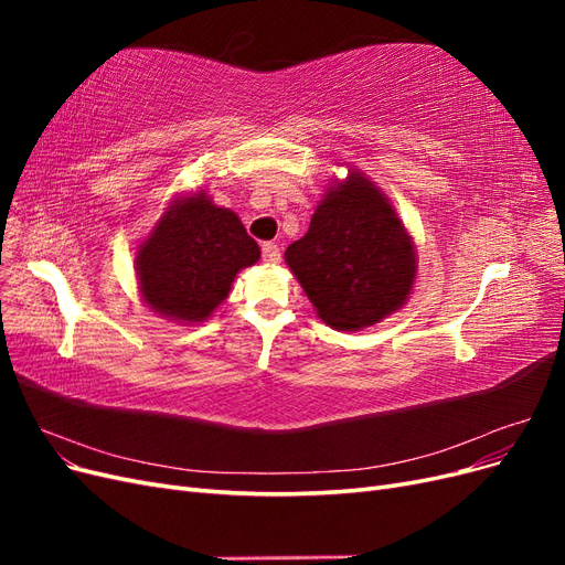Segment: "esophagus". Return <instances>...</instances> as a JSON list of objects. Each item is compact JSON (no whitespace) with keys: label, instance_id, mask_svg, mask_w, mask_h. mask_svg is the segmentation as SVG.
Here are the masks:
<instances>
[{"label":"esophagus","instance_id":"esophagus-1","mask_svg":"<svg viewBox=\"0 0 565 565\" xmlns=\"http://www.w3.org/2000/svg\"><path fill=\"white\" fill-rule=\"evenodd\" d=\"M262 256L266 264H278L280 262V247L276 243H264L262 245Z\"/></svg>","mask_w":565,"mask_h":565}]
</instances>
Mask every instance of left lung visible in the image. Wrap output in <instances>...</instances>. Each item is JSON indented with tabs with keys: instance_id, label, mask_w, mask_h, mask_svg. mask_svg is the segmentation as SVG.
<instances>
[{
	"instance_id": "8db88e82",
	"label": "left lung",
	"mask_w": 565,
	"mask_h": 565,
	"mask_svg": "<svg viewBox=\"0 0 565 565\" xmlns=\"http://www.w3.org/2000/svg\"><path fill=\"white\" fill-rule=\"evenodd\" d=\"M285 259L318 316L361 330L403 306L415 278V247L382 193L363 174L330 188L311 228Z\"/></svg>"
}]
</instances>
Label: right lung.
Instances as JSON below:
<instances>
[{"instance_id":"1","label":"right lung","mask_w":565,"mask_h":565,"mask_svg":"<svg viewBox=\"0 0 565 565\" xmlns=\"http://www.w3.org/2000/svg\"><path fill=\"white\" fill-rule=\"evenodd\" d=\"M259 256L243 221L200 193L169 207L136 256V270L150 309L200 322L228 297L235 273Z\"/></svg>"}]
</instances>
